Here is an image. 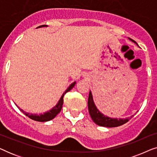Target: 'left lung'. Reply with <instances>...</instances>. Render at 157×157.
<instances>
[{"instance_id":"1","label":"left lung","mask_w":157,"mask_h":157,"mask_svg":"<svg viewBox=\"0 0 157 157\" xmlns=\"http://www.w3.org/2000/svg\"><path fill=\"white\" fill-rule=\"evenodd\" d=\"M129 40H132L135 44H136V42L135 40H132V38H129ZM88 108H89V114L91 116L92 120L94 123L97 124L98 126H105V127H117V126H119L123 124H126V122L128 121L131 118H126L124 119H113V118H110L104 116L103 113L100 112L98 110L96 106L94 104V100H93V96H92L91 92H89V99H88Z\"/></svg>"}]
</instances>
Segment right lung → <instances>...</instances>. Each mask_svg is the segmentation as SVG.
Listing matches in <instances>:
<instances>
[{
  "label": "right lung",
  "mask_w": 157,
  "mask_h": 157,
  "mask_svg": "<svg viewBox=\"0 0 157 157\" xmlns=\"http://www.w3.org/2000/svg\"><path fill=\"white\" fill-rule=\"evenodd\" d=\"M47 27L46 25H40V26H38V28H41V27ZM76 84V82H74L72 83L69 86L67 89L66 90V91L64 92L63 94V95L60 98V100L59 101V102H58V104L56 105V106L53 107V108L51 109V110L47 111V112L43 113V114H33V113H27L25 112V111H23L22 109H21V111H22V112L24 113L25 116H27L28 117H29L30 119L34 120V121H40V122H44V121H50V120L54 119V118L56 117L58 113H59L60 111H61V109H62V106H63V96H64V94H66L67 93L68 91H69L70 90H71L74 86Z\"/></svg>",
  "instance_id": "right-lung-1"
}]
</instances>
